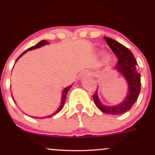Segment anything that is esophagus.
I'll return each instance as SVG.
<instances>
[{
  "mask_svg": "<svg viewBox=\"0 0 155 155\" xmlns=\"http://www.w3.org/2000/svg\"><path fill=\"white\" fill-rule=\"evenodd\" d=\"M89 73H89V72H87V71H85V72H84V73H83V75H89Z\"/></svg>",
  "mask_w": 155,
  "mask_h": 155,
  "instance_id": "esophagus-1",
  "label": "esophagus"
}]
</instances>
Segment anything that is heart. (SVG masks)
Masks as SVG:
<instances>
[{"label":"heart","mask_w":155,"mask_h":155,"mask_svg":"<svg viewBox=\"0 0 155 155\" xmlns=\"http://www.w3.org/2000/svg\"><path fill=\"white\" fill-rule=\"evenodd\" d=\"M107 58V56H105V58Z\"/></svg>","instance_id":"heart-1"}]
</instances>
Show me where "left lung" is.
I'll list each match as a JSON object with an SVG mask.
<instances>
[{"instance_id": "8db88e82", "label": "left lung", "mask_w": 155, "mask_h": 155, "mask_svg": "<svg viewBox=\"0 0 155 155\" xmlns=\"http://www.w3.org/2000/svg\"><path fill=\"white\" fill-rule=\"evenodd\" d=\"M104 38L106 41L109 48L118 58V61L114 70L124 77L128 84V93L123 102L113 106L104 105L101 102L98 96V90L94 94L93 99L96 106L103 113L111 115L123 114L132 107L138 98L141 86L140 73L137 69V62L133 53L128 48L108 37H104Z\"/></svg>"}]
</instances>
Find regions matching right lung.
<instances>
[{
	"label": "right lung",
	"mask_w": 155,
	"mask_h": 155,
	"mask_svg": "<svg viewBox=\"0 0 155 155\" xmlns=\"http://www.w3.org/2000/svg\"><path fill=\"white\" fill-rule=\"evenodd\" d=\"M49 45V42L48 41H47L46 40H42V41H39L38 44H37L36 45H35V46H32V47H31V48H30L29 49H27V50H25V51L24 52V53H22L21 55L20 56L18 57V58H17V60H16L15 61V62L16 61H18V60L19 59V58H21V57L24 54H25L26 53H27V51H30V50H35V49H37V48H41V47H43V46H45V45ZM72 87V85H69V86H68V87H65V88H64L63 89V91H62V94H61V104H60V105H59V107H58V108L57 109V110H56V111L54 112V113H53L52 114H50V115H48V116H46V117H33V118H39V119H45V118H50V117H53V116H54V115H56V114H58V112L60 111V110H61V109H62V107H64V102H65V99H66V96H67V94H68V91L70 90V89H71V87ZM12 99H13V101H14L15 102V100H14V98H13V97H12Z\"/></svg>",
	"instance_id": "right-lung-1"
}]
</instances>
